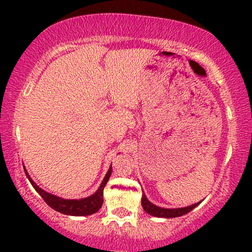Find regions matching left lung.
<instances>
[{
	"label": "left lung",
	"mask_w": 252,
	"mask_h": 252,
	"mask_svg": "<svg viewBox=\"0 0 252 252\" xmlns=\"http://www.w3.org/2000/svg\"><path fill=\"white\" fill-rule=\"evenodd\" d=\"M201 202H197V203H195V204L186 206V208L165 209V208H160V206L153 204V203H151L149 199L147 198V196L144 192L142 194V201H141L144 211H146L148 215H150L153 217H157V218H177V217H181V216L186 215V213L190 212L192 209H195L196 206L201 204Z\"/></svg>",
	"instance_id": "8db88e82"
}]
</instances>
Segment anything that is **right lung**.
I'll use <instances>...</instances> for the list:
<instances>
[{
  "label": "right lung",
  "mask_w": 252,
  "mask_h": 252,
  "mask_svg": "<svg viewBox=\"0 0 252 252\" xmlns=\"http://www.w3.org/2000/svg\"><path fill=\"white\" fill-rule=\"evenodd\" d=\"M24 170H25L26 177L29 179L31 185L33 186L34 189L39 192L41 197L43 198V201L47 203L48 205L50 206L51 209H54L55 211L63 213V215L67 216H91L93 213L97 212L103 204V190H104V187L106 182L109 181L110 175H111L112 172V166L109 167L108 172H106L104 179H103L101 186H99L97 190H96L94 194L88 196V197L80 198V199H66L58 197L56 195L50 194V192H47L43 190L42 188H40L35 182H34L32 179H31L30 174L27 173L25 166H24Z\"/></svg>",
  "instance_id": "obj_1"
}]
</instances>
